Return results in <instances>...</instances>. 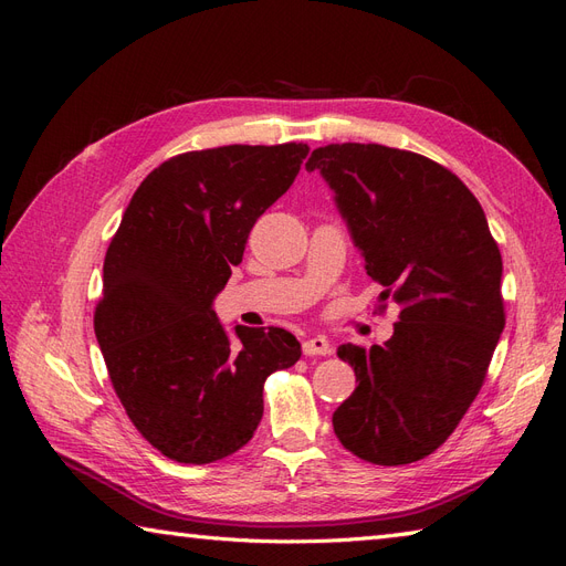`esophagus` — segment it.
I'll list each match as a JSON object with an SVG mask.
<instances>
[{
  "label": "esophagus",
  "mask_w": 566,
  "mask_h": 566,
  "mask_svg": "<svg viewBox=\"0 0 566 566\" xmlns=\"http://www.w3.org/2000/svg\"><path fill=\"white\" fill-rule=\"evenodd\" d=\"M302 352H304V356H325V354H331V342L323 335L310 337V339H304Z\"/></svg>",
  "instance_id": "obj_1"
}]
</instances>
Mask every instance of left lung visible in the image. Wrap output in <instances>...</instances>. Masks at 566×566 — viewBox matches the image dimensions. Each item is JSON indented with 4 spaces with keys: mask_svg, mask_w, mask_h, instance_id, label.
Listing matches in <instances>:
<instances>
[{
    "mask_svg": "<svg viewBox=\"0 0 566 566\" xmlns=\"http://www.w3.org/2000/svg\"><path fill=\"white\" fill-rule=\"evenodd\" d=\"M314 169L382 285L378 310L401 306L382 347H337L358 387L333 413L335 434L373 465H408L453 434L486 380L505 328L501 250L470 188L420 153L328 144Z\"/></svg>",
    "mask_w": 566,
    "mask_h": 566,
    "instance_id": "left-lung-1",
    "label": "left lung"
}]
</instances>
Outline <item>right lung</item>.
Masks as SVG:
<instances>
[{
	"label": "right lung",
	"mask_w": 566,
	"mask_h": 566,
	"mask_svg": "<svg viewBox=\"0 0 566 566\" xmlns=\"http://www.w3.org/2000/svg\"><path fill=\"white\" fill-rule=\"evenodd\" d=\"M306 153L295 142L181 153L136 188L113 235L94 333L119 403L169 460L208 465L243 449L266 378L302 356L283 328L235 325L231 342L212 300Z\"/></svg>",
	"instance_id": "right-lung-1"
}]
</instances>
